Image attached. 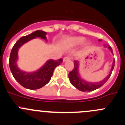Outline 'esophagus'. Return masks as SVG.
<instances>
[{
  "instance_id": "34e87169",
  "label": "esophagus",
  "mask_w": 125,
  "mask_h": 125,
  "mask_svg": "<svg viewBox=\"0 0 125 125\" xmlns=\"http://www.w3.org/2000/svg\"><path fill=\"white\" fill-rule=\"evenodd\" d=\"M70 56H67V57H65L63 58V62H65L66 61H68V60H70Z\"/></svg>"
}]
</instances>
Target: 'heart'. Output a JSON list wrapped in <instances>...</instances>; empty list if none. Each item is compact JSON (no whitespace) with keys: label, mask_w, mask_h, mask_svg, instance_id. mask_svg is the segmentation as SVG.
I'll list each match as a JSON object with an SVG mask.
<instances>
[{"label":"heart","mask_w":125,"mask_h":125,"mask_svg":"<svg viewBox=\"0 0 125 125\" xmlns=\"http://www.w3.org/2000/svg\"><path fill=\"white\" fill-rule=\"evenodd\" d=\"M85 40V38L83 37H71L68 42L69 45L70 46H77L80 45V44H82L83 42ZM90 42H86L84 44V48H88L90 46Z\"/></svg>","instance_id":"obj_1"}]
</instances>
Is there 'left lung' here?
<instances>
[{
  "instance_id": "obj_1",
  "label": "left lung",
  "mask_w": 125,
  "mask_h": 125,
  "mask_svg": "<svg viewBox=\"0 0 125 125\" xmlns=\"http://www.w3.org/2000/svg\"><path fill=\"white\" fill-rule=\"evenodd\" d=\"M99 42H101V40H99ZM104 48H107L110 50L112 54H113V51H112V49L111 48V46L107 45H104ZM74 67L73 70L69 73L68 77L70 79V82L71 84L76 87V88L80 91L82 92H91V91H93L95 90L98 89L100 87H101L104 83H106V81L108 80L111 76V74H112V71L114 70L115 65V59L113 60V62L112 64V67H111L110 72L109 74L102 81H100V82H92L87 81L86 80L83 79L81 76V74L79 73V62L77 60H74Z\"/></svg>"
}]
</instances>
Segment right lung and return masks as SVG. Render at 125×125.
Listing matches in <instances>:
<instances>
[{"instance_id": "obj_1", "label": "right lung", "mask_w": 125, "mask_h": 125, "mask_svg": "<svg viewBox=\"0 0 125 125\" xmlns=\"http://www.w3.org/2000/svg\"><path fill=\"white\" fill-rule=\"evenodd\" d=\"M47 33L42 30L35 32L19 38L13 46L10 55L9 65L11 72L16 80L24 88L30 90L40 88L50 81L54 69L62 63L63 60H48L40 68L33 72H26L20 70L17 65L18 60V51L19 48L34 38H41L47 42Z\"/></svg>"}]
</instances>
